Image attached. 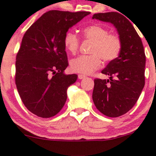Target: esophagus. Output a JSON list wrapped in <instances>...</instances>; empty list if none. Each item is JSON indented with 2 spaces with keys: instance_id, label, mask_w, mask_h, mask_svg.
Segmentation results:
<instances>
[{
  "instance_id": "1",
  "label": "esophagus",
  "mask_w": 156,
  "mask_h": 156,
  "mask_svg": "<svg viewBox=\"0 0 156 156\" xmlns=\"http://www.w3.org/2000/svg\"><path fill=\"white\" fill-rule=\"evenodd\" d=\"M78 78H79V79H83V78H86V76H84V75H82V74H79L78 76Z\"/></svg>"
}]
</instances>
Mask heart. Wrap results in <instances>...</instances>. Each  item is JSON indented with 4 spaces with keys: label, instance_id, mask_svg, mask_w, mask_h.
Listing matches in <instances>:
<instances>
[{
    "label": "heart",
    "instance_id": "1",
    "mask_svg": "<svg viewBox=\"0 0 156 156\" xmlns=\"http://www.w3.org/2000/svg\"><path fill=\"white\" fill-rule=\"evenodd\" d=\"M83 37L94 43L90 50L92 55H80L70 60V68L72 72L90 74L101 68V60L110 62L119 58L122 42L118 34H109L107 29L100 25H91L83 30ZM63 44L69 53L75 55L79 49L80 39L76 33L69 31L65 34Z\"/></svg>",
    "mask_w": 156,
    "mask_h": 156
}]
</instances>
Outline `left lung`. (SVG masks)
<instances>
[{
  "instance_id": "8db88e82",
  "label": "left lung",
  "mask_w": 156,
  "mask_h": 156,
  "mask_svg": "<svg viewBox=\"0 0 156 156\" xmlns=\"http://www.w3.org/2000/svg\"><path fill=\"white\" fill-rule=\"evenodd\" d=\"M92 18L113 23L122 39L119 58L101 71L109 79H94L92 95L96 109L101 113L109 117H118L133 107L145 86L144 47L133 24L121 13H98Z\"/></svg>"
}]
</instances>
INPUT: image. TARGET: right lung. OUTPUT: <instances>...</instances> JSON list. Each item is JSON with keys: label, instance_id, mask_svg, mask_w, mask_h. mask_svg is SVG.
Masks as SVG:
<instances>
[{"label": "right lung", "instance_id": "right-lung-1", "mask_svg": "<svg viewBox=\"0 0 156 156\" xmlns=\"http://www.w3.org/2000/svg\"><path fill=\"white\" fill-rule=\"evenodd\" d=\"M90 12L52 10L27 29L16 58L15 82L29 111L42 118L54 117L67 100V89L76 74L66 75V33Z\"/></svg>", "mask_w": 156, "mask_h": 156}]
</instances>
